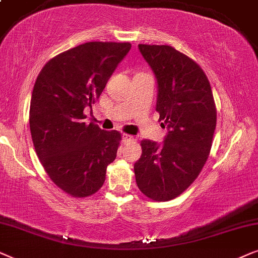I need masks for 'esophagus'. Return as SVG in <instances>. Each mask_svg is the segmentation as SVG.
I'll return each mask as SVG.
<instances>
[{"instance_id":"esophagus-1","label":"esophagus","mask_w":258,"mask_h":258,"mask_svg":"<svg viewBox=\"0 0 258 258\" xmlns=\"http://www.w3.org/2000/svg\"><path fill=\"white\" fill-rule=\"evenodd\" d=\"M122 140H123V143H132V142H135V137H132V136H130V135H122Z\"/></svg>"}]
</instances>
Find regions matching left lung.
Returning a JSON list of instances; mask_svg holds the SVG:
<instances>
[{
    "instance_id": "obj_1",
    "label": "left lung",
    "mask_w": 258,
    "mask_h": 258,
    "mask_svg": "<svg viewBox=\"0 0 258 258\" xmlns=\"http://www.w3.org/2000/svg\"><path fill=\"white\" fill-rule=\"evenodd\" d=\"M138 47L156 75V111L169 132L161 145L140 142L136 181L146 197L167 202L183 194L207 163L217 111L210 82L197 62L166 44Z\"/></svg>"
}]
</instances>
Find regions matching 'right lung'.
I'll use <instances>...</instances> for the list:
<instances>
[{"label":"right lung","instance_id":"right-lung-1","mask_svg":"<svg viewBox=\"0 0 258 258\" xmlns=\"http://www.w3.org/2000/svg\"><path fill=\"white\" fill-rule=\"evenodd\" d=\"M131 43L87 42L44 64L34 85L29 126L34 147L51 181L72 197H88L105 183L121 135L86 125L84 109L104 91Z\"/></svg>","mask_w":258,"mask_h":258}]
</instances>
